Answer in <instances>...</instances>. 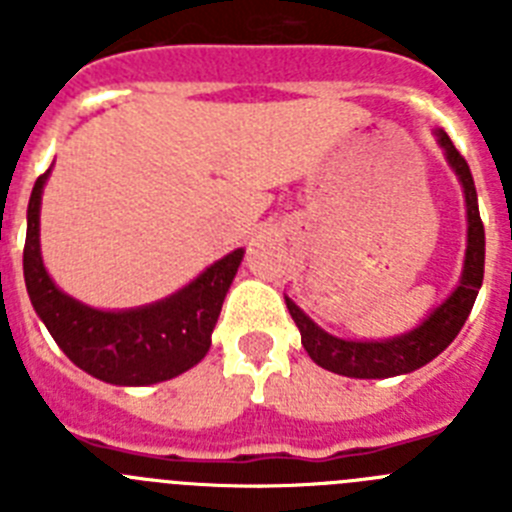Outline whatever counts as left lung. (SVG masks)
<instances>
[{"mask_svg": "<svg viewBox=\"0 0 512 512\" xmlns=\"http://www.w3.org/2000/svg\"><path fill=\"white\" fill-rule=\"evenodd\" d=\"M438 143L446 151L449 164L459 174V182L467 197V217H469V246L467 261H464V274L454 295L433 310V315L405 336L390 338V341H343V338L330 336L325 330L307 318L305 312L287 297V307L292 320L300 328L302 346L310 354V359L328 372L343 374V377L356 379H384L408 374L436 359L443 348L449 346L459 336L461 325L467 323L472 312L477 292L485 277V225L479 217L477 189H474L472 171L464 161L451 138L443 130H438Z\"/></svg>", "mask_w": 512, "mask_h": 512, "instance_id": "obj_1", "label": "left lung"}]
</instances>
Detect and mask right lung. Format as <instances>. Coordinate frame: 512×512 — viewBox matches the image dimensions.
Returning a JSON list of instances; mask_svg holds the SVG:
<instances>
[{
    "label": "right lung",
    "instance_id": "right-lung-1",
    "mask_svg": "<svg viewBox=\"0 0 512 512\" xmlns=\"http://www.w3.org/2000/svg\"><path fill=\"white\" fill-rule=\"evenodd\" d=\"M45 179L48 171L38 176L27 205L22 269L30 302L63 354L92 377L125 387L164 382L205 359L225 292L241 266L243 248L215 261L169 300L125 312L92 310L63 295L40 259L38 220Z\"/></svg>",
    "mask_w": 512,
    "mask_h": 512
}]
</instances>
